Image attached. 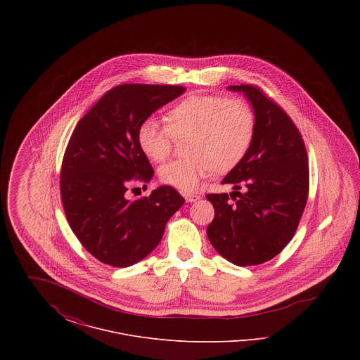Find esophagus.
Here are the masks:
<instances>
[{
    "mask_svg": "<svg viewBox=\"0 0 360 360\" xmlns=\"http://www.w3.org/2000/svg\"><path fill=\"white\" fill-rule=\"evenodd\" d=\"M182 195L185 197V200H186L188 202H194V201L200 200V195L193 194V193H188V191H184V193H182Z\"/></svg>",
    "mask_w": 360,
    "mask_h": 360,
    "instance_id": "esophagus-1",
    "label": "esophagus"
}]
</instances>
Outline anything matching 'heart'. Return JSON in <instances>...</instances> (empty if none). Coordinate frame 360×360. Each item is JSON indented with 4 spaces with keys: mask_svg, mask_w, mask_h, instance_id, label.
Instances as JSON below:
<instances>
[{
    "mask_svg": "<svg viewBox=\"0 0 360 360\" xmlns=\"http://www.w3.org/2000/svg\"><path fill=\"white\" fill-rule=\"evenodd\" d=\"M166 124L148 117L137 128L141 153L163 162L172 153L174 137L188 136V156L174 159L159 169L163 184L193 191L217 172L238 166L247 155L257 119L252 108L241 98L223 94H191L166 113Z\"/></svg>",
    "mask_w": 360,
    "mask_h": 360,
    "instance_id": "b5f03b06",
    "label": "heart"
}]
</instances>
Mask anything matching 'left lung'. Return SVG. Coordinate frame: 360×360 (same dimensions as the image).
Wrapping results in <instances>:
<instances>
[{
    "instance_id": "left-lung-1",
    "label": "left lung",
    "mask_w": 360,
    "mask_h": 360,
    "mask_svg": "<svg viewBox=\"0 0 360 360\" xmlns=\"http://www.w3.org/2000/svg\"><path fill=\"white\" fill-rule=\"evenodd\" d=\"M229 90L245 94L257 127L248 153L223 179L235 191L231 197L206 195L214 207L206 235L231 263L257 266L276 257L298 228L308 201V154L289 115L260 87L236 85Z\"/></svg>"
}]
</instances>
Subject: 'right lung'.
<instances>
[{
  "label": "right lung",
  "mask_w": 360,
  "mask_h": 360,
  "mask_svg": "<svg viewBox=\"0 0 360 360\" xmlns=\"http://www.w3.org/2000/svg\"><path fill=\"white\" fill-rule=\"evenodd\" d=\"M185 90L179 85L116 86L71 134L60 169L62 205L77 239L105 264L128 267L153 252L166 223L185 202L167 185L148 197H127L134 185L154 176L137 144L139 125Z\"/></svg>",
  "instance_id": "obj_1"
}]
</instances>
